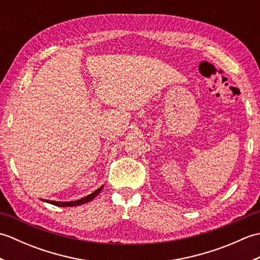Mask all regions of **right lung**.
I'll use <instances>...</instances> for the list:
<instances>
[{"mask_svg": "<svg viewBox=\"0 0 260 260\" xmlns=\"http://www.w3.org/2000/svg\"><path fill=\"white\" fill-rule=\"evenodd\" d=\"M102 189H103V186L99 187V189H97L95 192H92L91 194L87 196V197H85V198H82V199H80V200H77V201H71V202H56V201H48V200H43V201H47V202H49V203L53 204V206H58V207H75V206H80V204H84V203H87V202L91 201L92 199L95 198V197L98 194V193L102 191Z\"/></svg>", "mask_w": 260, "mask_h": 260, "instance_id": "right-lung-1", "label": "right lung"}]
</instances>
